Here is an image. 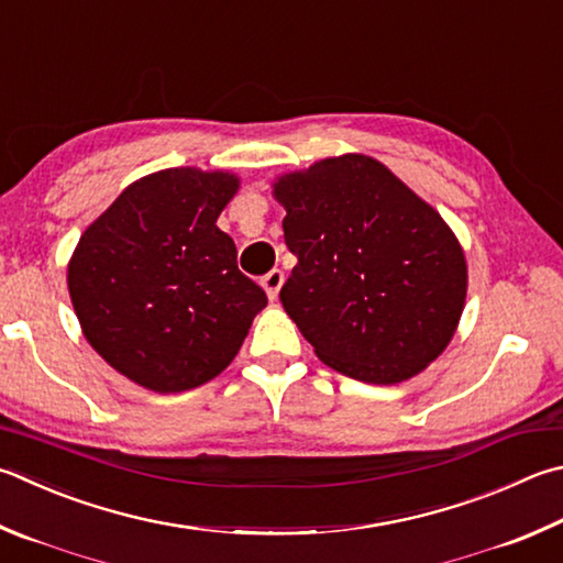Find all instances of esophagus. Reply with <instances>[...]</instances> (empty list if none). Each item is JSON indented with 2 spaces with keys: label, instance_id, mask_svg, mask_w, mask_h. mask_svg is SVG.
<instances>
[{
  "label": "esophagus",
  "instance_id": "obj_1",
  "mask_svg": "<svg viewBox=\"0 0 563 563\" xmlns=\"http://www.w3.org/2000/svg\"><path fill=\"white\" fill-rule=\"evenodd\" d=\"M283 280H285V275H283V271H271L268 275H263V280H261V285H263V290H265V295H268L271 300H275L278 298V292H280V288H283Z\"/></svg>",
  "mask_w": 563,
  "mask_h": 563
}]
</instances>
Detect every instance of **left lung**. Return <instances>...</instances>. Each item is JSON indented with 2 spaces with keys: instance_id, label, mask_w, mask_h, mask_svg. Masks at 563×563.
<instances>
[{
  "instance_id": "obj_1",
  "label": "left lung",
  "mask_w": 563,
  "mask_h": 563,
  "mask_svg": "<svg viewBox=\"0 0 563 563\" xmlns=\"http://www.w3.org/2000/svg\"><path fill=\"white\" fill-rule=\"evenodd\" d=\"M298 258L280 302L320 362L364 384H401L451 344L467 261L431 203L362 152L273 179Z\"/></svg>"
}]
</instances>
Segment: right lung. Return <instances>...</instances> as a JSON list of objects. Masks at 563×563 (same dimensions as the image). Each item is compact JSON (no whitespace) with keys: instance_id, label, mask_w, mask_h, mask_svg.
Listing matches in <instances>:
<instances>
[{"instance_id":"right-lung-1","label":"right lung","mask_w":563,"mask_h":563,"mask_svg":"<svg viewBox=\"0 0 563 563\" xmlns=\"http://www.w3.org/2000/svg\"><path fill=\"white\" fill-rule=\"evenodd\" d=\"M239 189L229 169H159L80 233L66 268L70 302L88 344L125 379L157 394L211 382L268 305L217 227Z\"/></svg>"}]
</instances>
